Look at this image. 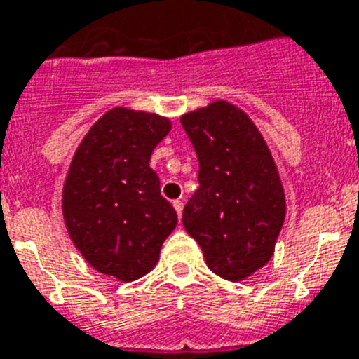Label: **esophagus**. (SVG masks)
<instances>
[{
  "instance_id": "1",
  "label": "esophagus",
  "mask_w": 359,
  "mask_h": 359,
  "mask_svg": "<svg viewBox=\"0 0 359 359\" xmlns=\"http://www.w3.org/2000/svg\"><path fill=\"white\" fill-rule=\"evenodd\" d=\"M173 208H175L177 215H179V218H180V216H182V208H184L182 200H173Z\"/></svg>"
}]
</instances>
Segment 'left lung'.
<instances>
[{
	"instance_id": "left-lung-1",
	"label": "left lung",
	"mask_w": 359,
	"mask_h": 359,
	"mask_svg": "<svg viewBox=\"0 0 359 359\" xmlns=\"http://www.w3.org/2000/svg\"><path fill=\"white\" fill-rule=\"evenodd\" d=\"M198 157V187L182 224L216 276L243 280L270 261L286 215L279 173L263 135L227 102L184 114Z\"/></svg>"
}]
</instances>
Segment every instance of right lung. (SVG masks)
Returning a JSON list of instances; mask_svg holds the SVG:
<instances>
[{
    "label": "right lung",
    "instance_id": "right-lung-1",
    "mask_svg": "<svg viewBox=\"0 0 359 359\" xmlns=\"http://www.w3.org/2000/svg\"><path fill=\"white\" fill-rule=\"evenodd\" d=\"M166 118L112 109L76 150L62 209L71 240L87 263L130 283L156 266L163 241L177 225L150 168L154 148L168 135Z\"/></svg>",
    "mask_w": 359,
    "mask_h": 359
}]
</instances>
